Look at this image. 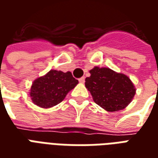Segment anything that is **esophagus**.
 Listing matches in <instances>:
<instances>
[{
    "mask_svg": "<svg viewBox=\"0 0 158 158\" xmlns=\"http://www.w3.org/2000/svg\"><path fill=\"white\" fill-rule=\"evenodd\" d=\"M79 83H81V84H84V83L85 82V77H82V78H80V79H79Z\"/></svg>",
    "mask_w": 158,
    "mask_h": 158,
    "instance_id": "34e87169",
    "label": "esophagus"
}]
</instances>
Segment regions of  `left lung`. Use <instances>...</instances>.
<instances>
[{
	"mask_svg": "<svg viewBox=\"0 0 158 158\" xmlns=\"http://www.w3.org/2000/svg\"><path fill=\"white\" fill-rule=\"evenodd\" d=\"M85 79V87L94 102L108 112L125 108L135 95V88L128 76L108 68L95 67Z\"/></svg>",
	"mask_w": 158,
	"mask_h": 158,
	"instance_id": "obj_1",
	"label": "left lung"
}]
</instances>
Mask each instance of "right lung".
I'll use <instances>...</instances> for the list:
<instances>
[{"label": "right lung", "instance_id": "1", "mask_svg": "<svg viewBox=\"0 0 158 158\" xmlns=\"http://www.w3.org/2000/svg\"><path fill=\"white\" fill-rule=\"evenodd\" d=\"M78 83L71 72L51 70L33 82L29 96L35 105L50 108L62 102Z\"/></svg>", "mask_w": 158, "mask_h": 158}]
</instances>
